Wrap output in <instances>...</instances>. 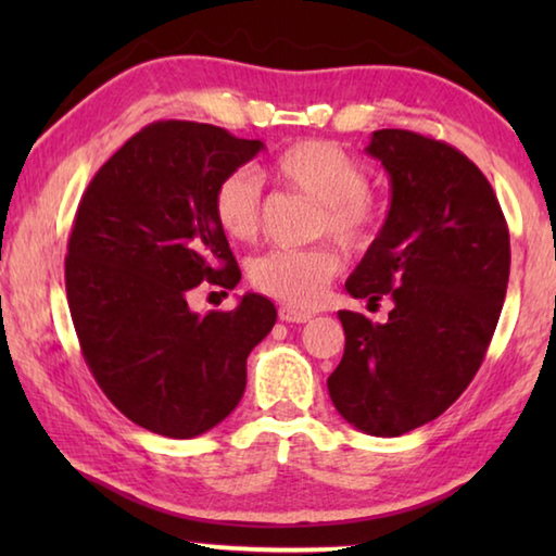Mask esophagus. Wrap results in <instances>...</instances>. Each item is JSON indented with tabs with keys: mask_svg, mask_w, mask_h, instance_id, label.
I'll list each match as a JSON object with an SVG mask.
<instances>
[{
	"mask_svg": "<svg viewBox=\"0 0 556 556\" xmlns=\"http://www.w3.org/2000/svg\"><path fill=\"white\" fill-rule=\"evenodd\" d=\"M279 318L287 324H306V321H312V314L299 312V308H294V306H279Z\"/></svg>",
	"mask_w": 556,
	"mask_h": 556,
	"instance_id": "1",
	"label": "esophagus"
}]
</instances>
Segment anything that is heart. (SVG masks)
Masks as SVG:
<instances>
[{
  "label": "heart",
  "mask_w": 556,
  "mask_h": 556,
  "mask_svg": "<svg viewBox=\"0 0 556 556\" xmlns=\"http://www.w3.org/2000/svg\"><path fill=\"white\" fill-rule=\"evenodd\" d=\"M271 176L318 203L316 232H331L348 248H365L382 225V208L368 191V176L341 147L308 139L287 147ZM213 218L235 242L255 240L260 230V181L248 168L225 174L213 191ZM343 267L333 244L269 250L250 267L252 287L294 308H312Z\"/></svg>",
  "instance_id": "heart-1"
}]
</instances>
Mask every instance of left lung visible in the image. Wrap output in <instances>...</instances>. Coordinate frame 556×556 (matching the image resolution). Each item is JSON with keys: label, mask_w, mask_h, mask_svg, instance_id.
<instances>
[{"label": "left lung", "mask_w": 556, "mask_h": 556, "mask_svg": "<svg viewBox=\"0 0 556 556\" xmlns=\"http://www.w3.org/2000/svg\"><path fill=\"white\" fill-rule=\"evenodd\" d=\"M390 176L378 238L345 281L355 299H392L388 324L338 312L345 351L328 378L338 414L372 437L437 419L481 368L510 277V232L488 178L446 142L372 131Z\"/></svg>", "instance_id": "1"}]
</instances>
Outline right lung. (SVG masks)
<instances>
[{
	"label": "right lung",
	"instance_id": "obj_1",
	"mask_svg": "<svg viewBox=\"0 0 556 556\" xmlns=\"http://www.w3.org/2000/svg\"><path fill=\"white\" fill-rule=\"evenodd\" d=\"M260 149L223 127L154 122L100 166L78 203L65 294L80 351L108 400L154 434L193 439L220 425L242 400L250 351L277 321L260 294L205 316L186 301L201 281L238 287L213 191Z\"/></svg>",
	"mask_w": 556,
	"mask_h": 556
}]
</instances>
